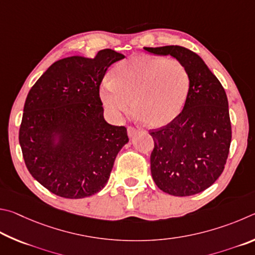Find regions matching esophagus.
<instances>
[{
  "instance_id": "34e87169",
  "label": "esophagus",
  "mask_w": 255,
  "mask_h": 255,
  "mask_svg": "<svg viewBox=\"0 0 255 255\" xmlns=\"http://www.w3.org/2000/svg\"><path fill=\"white\" fill-rule=\"evenodd\" d=\"M139 132V130H137L136 128H134V127H128V136H133V135H135L136 133Z\"/></svg>"
}]
</instances>
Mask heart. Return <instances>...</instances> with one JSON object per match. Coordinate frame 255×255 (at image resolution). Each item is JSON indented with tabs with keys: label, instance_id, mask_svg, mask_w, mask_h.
Returning <instances> with one entry per match:
<instances>
[{
	"label": "heart",
	"instance_id": "obj_1",
	"mask_svg": "<svg viewBox=\"0 0 255 255\" xmlns=\"http://www.w3.org/2000/svg\"><path fill=\"white\" fill-rule=\"evenodd\" d=\"M189 87V74L179 60L136 55L103 80L101 98L114 115L128 113L133 100L134 113L145 124L162 127L179 115Z\"/></svg>",
	"mask_w": 255,
	"mask_h": 255
}]
</instances>
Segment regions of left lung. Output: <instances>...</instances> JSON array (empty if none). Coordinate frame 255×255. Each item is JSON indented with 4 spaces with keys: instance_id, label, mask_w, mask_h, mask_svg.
Listing matches in <instances>:
<instances>
[{
    "instance_id": "1",
    "label": "left lung",
    "mask_w": 255,
    "mask_h": 255,
    "mask_svg": "<svg viewBox=\"0 0 255 255\" xmlns=\"http://www.w3.org/2000/svg\"><path fill=\"white\" fill-rule=\"evenodd\" d=\"M175 57L190 77L182 111L170 123L150 130L154 141L151 175L159 189L172 196L196 195L221 176L230 152L232 127L224 87L197 53L180 46L144 48Z\"/></svg>"
}]
</instances>
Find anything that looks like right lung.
Wrapping results in <instances>:
<instances>
[{"instance_id":"right-lung-1","label":"right lung","mask_w":255,"mask_h":255,"mask_svg":"<svg viewBox=\"0 0 255 255\" xmlns=\"http://www.w3.org/2000/svg\"><path fill=\"white\" fill-rule=\"evenodd\" d=\"M124 57L104 49L94 59L65 58L31 87L19 142L31 176L52 194L70 199L89 197L109 180L128 136L127 128L104 120L100 86L109 67ZM53 132L60 134L57 146Z\"/></svg>"}]
</instances>
